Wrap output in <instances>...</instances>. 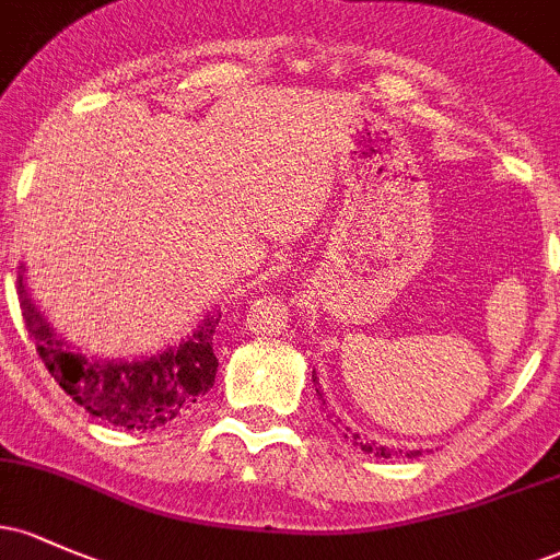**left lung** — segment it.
<instances>
[{"mask_svg": "<svg viewBox=\"0 0 560 560\" xmlns=\"http://www.w3.org/2000/svg\"><path fill=\"white\" fill-rule=\"evenodd\" d=\"M313 383H316V372H313ZM316 393H318V398H322V401H324V396H322V390H318L316 388ZM324 404H327V401H324ZM348 430V433H350V428H346ZM348 433H346V439H348ZM350 441H353V446H361V450H364L366 454H374V457H385V459H388V457H393V450H388V446H377V444H364V441H359V433H350ZM420 454L422 452H409V457H420Z\"/></svg>", "mask_w": 560, "mask_h": 560, "instance_id": "obj_1", "label": "left lung"}]
</instances>
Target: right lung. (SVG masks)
Listing matches in <instances>:
<instances>
[{
	"mask_svg": "<svg viewBox=\"0 0 560 560\" xmlns=\"http://www.w3.org/2000/svg\"><path fill=\"white\" fill-rule=\"evenodd\" d=\"M18 300L36 353L55 383L79 407L110 425L125 430L167 425L212 388L218 374V355L212 350L214 327L220 324L218 313H210L177 348L140 361H103L69 348L55 335L45 313L31 300L23 273H18Z\"/></svg>",
	"mask_w": 560,
	"mask_h": 560,
	"instance_id": "obj_1",
	"label": "right lung"
}]
</instances>
